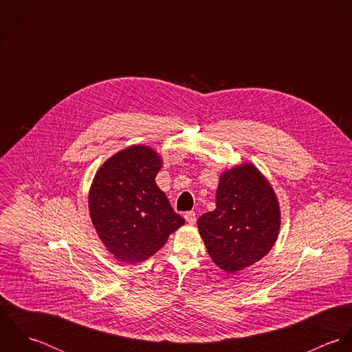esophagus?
<instances>
[{
    "label": "esophagus",
    "instance_id": "obj_1",
    "mask_svg": "<svg viewBox=\"0 0 352 352\" xmlns=\"http://www.w3.org/2000/svg\"><path fill=\"white\" fill-rule=\"evenodd\" d=\"M184 218H186V221H187L190 225H194V223L197 222V214H195V211H187V212L184 214Z\"/></svg>",
    "mask_w": 352,
    "mask_h": 352
}]
</instances>
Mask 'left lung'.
<instances>
[{"mask_svg":"<svg viewBox=\"0 0 352 352\" xmlns=\"http://www.w3.org/2000/svg\"><path fill=\"white\" fill-rule=\"evenodd\" d=\"M217 207L198 219V229L212 261L234 274L264 257L280 226L278 199L252 164L222 173Z\"/></svg>","mask_w":352,"mask_h":352,"instance_id":"1","label":"left lung"}]
</instances>
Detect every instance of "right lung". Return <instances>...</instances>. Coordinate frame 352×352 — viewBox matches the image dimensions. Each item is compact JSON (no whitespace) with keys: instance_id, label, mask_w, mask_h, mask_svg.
Masks as SVG:
<instances>
[{"instance_id":"1","label":"right lung","mask_w":352,"mask_h":352,"mask_svg":"<svg viewBox=\"0 0 352 352\" xmlns=\"http://www.w3.org/2000/svg\"><path fill=\"white\" fill-rule=\"evenodd\" d=\"M161 165L151 148L130 146L108 158L92 182L94 226L105 248L122 261L149 258L184 225L155 184Z\"/></svg>"}]
</instances>
